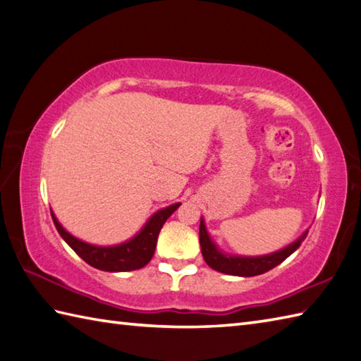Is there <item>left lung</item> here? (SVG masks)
Returning a JSON list of instances; mask_svg holds the SVG:
<instances>
[{
  "mask_svg": "<svg viewBox=\"0 0 361 361\" xmlns=\"http://www.w3.org/2000/svg\"><path fill=\"white\" fill-rule=\"evenodd\" d=\"M309 229L305 231L299 239H296L293 243H290L288 247L282 248L271 255L265 256H234L228 255V252L221 251L206 229L204 220H200V247H202V255L204 262L208 264L212 270L231 274V276H242V278H250V276H257L267 273L271 270L276 265L283 262L290 255L299 248V245L307 237Z\"/></svg>",
  "mask_w": 361,
  "mask_h": 361,
  "instance_id": "1",
  "label": "left lung"
}]
</instances>
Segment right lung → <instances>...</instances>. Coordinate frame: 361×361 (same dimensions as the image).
<instances>
[{"instance_id":"right-lung-1","label":"right lung","mask_w":361,"mask_h":361,"mask_svg":"<svg viewBox=\"0 0 361 361\" xmlns=\"http://www.w3.org/2000/svg\"><path fill=\"white\" fill-rule=\"evenodd\" d=\"M180 204L181 203H175L167 206V208L157 211L135 237L119 245H111V247H99V245H91L78 239V237L68 233L60 225V221L54 216L52 211L51 216L59 234L75 251V255L85 260L88 265L97 268V270L118 273L140 270V268L150 262L157 248V240L161 228L166 224V220L178 209Z\"/></svg>"}]
</instances>
